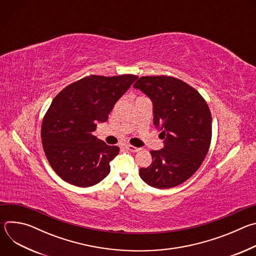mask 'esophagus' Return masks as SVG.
<instances>
[{
	"instance_id": "obj_1",
	"label": "esophagus",
	"mask_w": 256,
	"mask_h": 256,
	"mask_svg": "<svg viewBox=\"0 0 256 256\" xmlns=\"http://www.w3.org/2000/svg\"><path fill=\"white\" fill-rule=\"evenodd\" d=\"M126 148L128 151H130V152H138V151H140V148H136V147H134V146H132V144H126Z\"/></svg>"
}]
</instances>
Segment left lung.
<instances>
[{"label": "left lung", "mask_w": 256, "mask_h": 256, "mask_svg": "<svg viewBox=\"0 0 256 256\" xmlns=\"http://www.w3.org/2000/svg\"><path fill=\"white\" fill-rule=\"evenodd\" d=\"M134 87L152 100L154 124L164 138V148L150 152L153 162L140 169V176L155 188L179 186L192 176L208 154L210 108L198 90L174 77H140Z\"/></svg>", "instance_id": "1"}]
</instances>
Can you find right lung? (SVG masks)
Wrapping results in <instances>:
<instances>
[{
	"label": "right lung",
	"mask_w": 256,
	"mask_h": 256,
	"mask_svg": "<svg viewBox=\"0 0 256 256\" xmlns=\"http://www.w3.org/2000/svg\"><path fill=\"white\" fill-rule=\"evenodd\" d=\"M138 76L90 75L62 89L44 118L42 142L48 163L66 182L92 186L109 172L118 146H108L93 136L97 122H104L116 101Z\"/></svg>",
	"instance_id": "obj_1"
}]
</instances>
